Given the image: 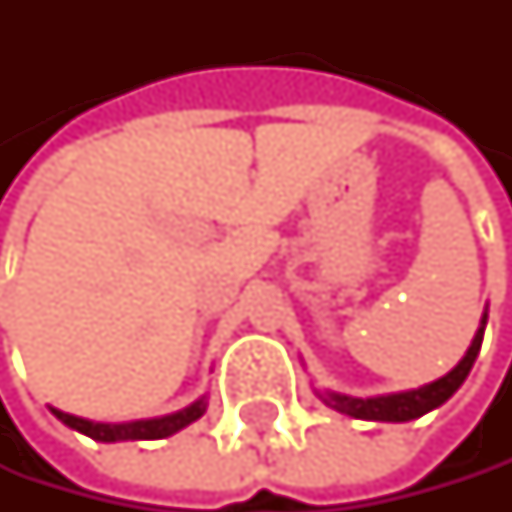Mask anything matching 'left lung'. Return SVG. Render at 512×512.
I'll return each instance as SVG.
<instances>
[{
  "instance_id": "1",
  "label": "left lung",
  "mask_w": 512,
  "mask_h": 512,
  "mask_svg": "<svg viewBox=\"0 0 512 512\" xmlns=\"http://www.w3.org/2000/svg\"><path fill=\"white\" fill-rule=\"evenodd\" d=\"M485 322H488V313H482L476 338H473L470 350L464 353V359L451 368L445 378H439L433 384H424L418 390H405V393H390V396H371V399H356V396H344V393H319V399L328 408L341 411V415H350V418H359V421H393V424L415 421V418L427 415V411L439 408L445 399L455 396L458 387L467 381L470 368L479 356V347H482Z\"/></svg>"
}]
</instances>
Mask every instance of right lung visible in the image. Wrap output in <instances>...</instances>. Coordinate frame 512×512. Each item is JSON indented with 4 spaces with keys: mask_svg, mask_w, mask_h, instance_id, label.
Wrapping results in <instances>:
<instances>
[{
    "mask_svg": "<svg viewBox=\"0 0 512 512\" xmlns=\"http://www.w3.org/2000/svg\"><path fill=\"white\" fill-rule=\"evenodd\" d=\"M54 411L57 421H64L67 427L97 439V442H122V439H165L171 433L184 430L187 424L199 421L205 415V396L196 399L193 405L174 411V415H165V418H150V421H128V424H97V421H85V418H76V415H67V411Z\"/></svg>",
    "mask_w": 512,
    "mask_h": 512,
    "instance_id": "obj_1",
    "label": "right lung"
}]
</instances>
